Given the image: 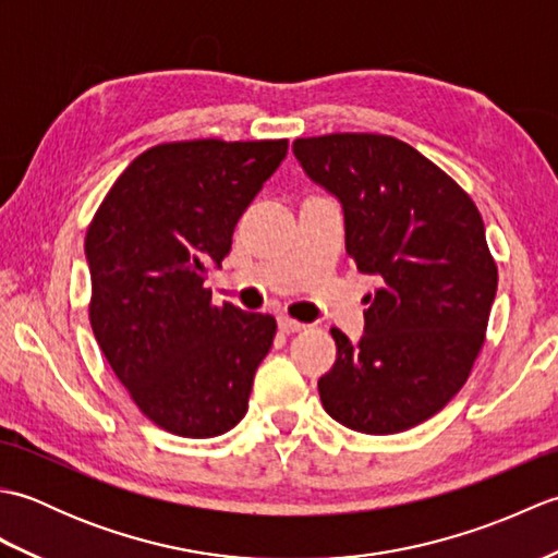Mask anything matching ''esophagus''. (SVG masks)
<instances>
[{
  "instance_id": "esophagus-1",
  "label": "esophagus",
  "mask_w": 558,
  "mask_h": 558,
  "mask_svg": "<svg viewBox=\"0 0 558 558\" xmlns=\"http://www.w3.org/2000/svg\"><path fill=\"white\" fill-rule=\"evenodd\" d=\"M278 328L282 330V333H300V330H304L306 326L302 322H294V318L280 314L278 316Z\"/></svg>"
}]
</instances>
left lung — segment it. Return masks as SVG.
Instances as JSON below:
<instances>
[{"instance_id":"8db88e82","label":"left lung","mask_w":558,"mask_h":558,"mask_svg":"<svg viewBox=\"0 0 558 558\" xmlns=\"http://www.w3.org/2000/svg\"><path fill=\"white\" fill-rule=\"evenodd\" d=\"M292 153L338 198L357 270L381 280L357 342L330 330L338 360L318 378L324 410L362 434L405 432L458 393L484 342L499 272L480 210L393 136L298 138Z\"/></svg>"}]
</instances>
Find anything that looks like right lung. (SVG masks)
Here are the masks:
<instances>
[{"label":"right lung","mask_w":558,"mask_h":558,"mask_svg":"<svg viewBox=\"0 0 558 558\" xmlns=\"http://www.w3.org/2000/svg\"><path fill=\"white\" fill-rule=\"evenodd\" d=\"M286 156V138L156 146L120 174L90 222L93 333L138 410L165 432L213 438L246 414L276 318L213 306L204 280Z\"/></svg>","instance_id":"right-lung-1"}]
</instances>
